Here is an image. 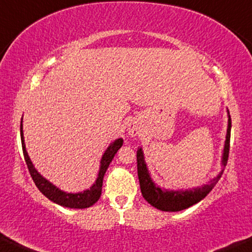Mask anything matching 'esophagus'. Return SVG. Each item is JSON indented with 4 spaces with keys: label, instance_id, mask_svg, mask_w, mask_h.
Returning <instances> with one entry per match:
<instances>
[{
    "label": "esophagus",
    "instance_id": "1",
    "mask_svg": "<svg viewBox=\"0 0 252 252\" xmlns=\"http://www.w3.org/2000/svg\"><path fill=\"white\" fill-rule=\"evenodd\" d=\"M140 132H141L140 126L137 125L135 122H132L129 124V125H128V134L130 136L140 135Z\"/></svg>",
    "mask_w": 252,
    "mask_h": 252
}]
</instances>
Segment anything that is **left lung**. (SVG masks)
<instances>
[{
    "instance_id": "left-lung-1",
    "label": "left lung",
    "mask_w": 252,
    "mask_h": 252,
    "mask_svg": "<svg viewBox=\"0 0 252 252\" xmlns=\"http://www.w3.org/2000/svg\"><path fill=\"white\" fill-rule=\"evenodd\" d=\"M230 127H232V120L228 113V127H227L226 141L225 147L222 151V159L221 164L223 167L227 165L229 154V141H230ZM136 161H137V175H139L140 188L141 192L144 199L158 210L168 212H177L181 211L189 208V206L196 204L199 201H202L212 188L217 185L219 179L221 178L222 171L217 175V178L213 179L209 182L208 185L202 186L194 189H189V190H165L156 186V184L151 179L149 171H148L147 164L144 161V156L142 148H139L136 153Z\"/></svg>"
}]
</instances>
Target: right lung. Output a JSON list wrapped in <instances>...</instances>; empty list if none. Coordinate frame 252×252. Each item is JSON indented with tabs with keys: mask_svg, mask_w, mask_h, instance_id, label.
<instances>
[{
	"mask_svg": "<svg viewBox=\"0 0 252 252\" xmlns=\"http://www.w3.org/2000/svg\"><path fill=\"white\" fill-rule=\"evenodd\" d=\"M23 123V118H22ZM20 123V139H22V147H23V154L24 158H25L27 168H29L31 177H32L34 184L39 190L46 196L47 198H49L50 201L56 203L58 205L65 206V208L70 209H86L89 206L94 205L96 202L98 201L102 194V185H103V178L106 170H108L110 163H111L113 157L117 154V151L120 149V147L123 146V139H117L116 141L110 144L108 149L105 150L104 155L102 156L101 165H99V171L97 174V179H96L95 184L92 186L89 189H86L82 192H65L61 189H58L56 186H54L51 182H49L47 179H44L39 172L35 170L34 165L31 161L29 154L26 151L25 142H24V134H23V125Z\"/></svg>",
	"mask_w": 252,
	"mask_h": 252,
	"instance_id": "add662e5",
	"label": "right lung"
}]
</instances>
